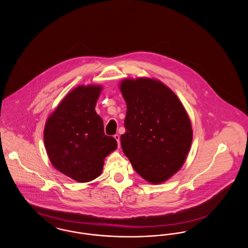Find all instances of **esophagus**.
<instances>
[{"instance_id":"obj_1","label":"esophagus","mask_w":248,"mask_h":248,"mask_svg":"<svg viewBox=\"0 0 248 248\" xmlns=\"http://www.w3.org/2000/svg\"><path fill=\"white\" fill-rule=\"evenodd\" d=\"M114 139L116 140V141L118 143V147H120V136H119L118 134L114 135Z\"/></svg>"}]
</instances>
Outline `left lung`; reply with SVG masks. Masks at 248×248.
I'll list each match as a JSON object with an SVG mask.
<instances>
[{
  "label": "left lung",
  "mask_w": 248,
  "mask_h": 248,
  "mask_svg": "<svg viewBox=\"0 0 248 248\" xmlns=\"http://www.w3.org/2000/svg\"><path fill=\"white\" fill-rule=\"evenodd\" d=\"M119 86L126 102L123 152L140 177L161 184L186 161L192 142L189 115L177 94L159 80L126 78Z\"/></svg>",
  "instance_id": "8db88e82"
}]
</instances>
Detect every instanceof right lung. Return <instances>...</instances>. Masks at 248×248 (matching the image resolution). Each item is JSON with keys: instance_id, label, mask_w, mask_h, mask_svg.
Returning <instances> with one entry per match:
<instances>
[{"instance_id": "right-lung-1", "label": "right lung", "mask_w": 248, "mask_h": 248, "mask_svg": "<svg viewBox=\"0 0 248 248\" xmlns=\"http://www.w3.org/2000/svg\"><path fill=\"white\" fill-rule=\"evenodd\" d=\"M99 84L79 85L48 116L44 140L53 166L73 180L88 182L100 176L107 156L117 149L104 133L103 120L94 107Z\"/></svg>"}]
</instances>
